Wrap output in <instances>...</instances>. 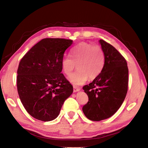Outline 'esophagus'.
I'll use <instances>...</instances> for the list:
<instances>
[{
    "label": "esophagus",
    "mask_w": 148,
    "mask_h": 148,
    "mask_svg": "<svg viewBox=\"0 0 148 148\" xmlns=\"http://www.w3.org/2000/svg\"><path fill=\"white\" fill-rule=\"evenodd\" d=\"M79 90H80V88H78V87H77V86H73V92H78V91H79Z\"/></svg>",
    "instance_id": "34e87169"
}]
</instances>
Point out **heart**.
I'll use <instances>...</instances> for the list:
<instances>
[{"label": "heart", "mask_w": 148, "mask_h": 148, "mask_svg": "<svg viewBox=\"0 0 148 148\" xmlns=\"http://www.w3.org/2000/svg\"><path fill=\"white\" fill-rule=\"evenodd\" d=\"M70 56L62 58V69L70 75L77 64V70L71 74L69 79L74 85L79 86L87 81L88 77L95 79L103 70L105 65V54L99 46L81 42L71 51Z\"/></svg>", "instance_id": "obj_1"}]
</instances>
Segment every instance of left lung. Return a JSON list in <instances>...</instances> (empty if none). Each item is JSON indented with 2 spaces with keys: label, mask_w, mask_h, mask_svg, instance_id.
Masks as SVG:
<instances>
[{
  "label": "left lung",
  "mask_w": 148,
  "mask_h": 148,
  "mask_svg": "<svg viewBox=\"0 0 148 148\" xmlns=\"http://www.w3.org/2000/svg\"><path fill=\"white\" fill-rule=\"evenodd\" d=\"M99 43L105 54L101 73L89 85L83 87L88 102L83 107L86 117L101 121L112 116L122 106L128 91L127 61L114 46L102 39Z\"/></svg>",
  "instance_id": "obj_1"
}]
</instances>
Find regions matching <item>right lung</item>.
Masks as SVG:
<instances>
[{"label":"right lung","instance_id":"add662e5","mask_svg":"<svg viewBox=\"0 0 148 148\" xmlns=\"http://www.w3.org/2000/svg\"><path fill=\"white\" fill-rule=\"evenodd\" d=\"M72 40L44 38L23 57L17 70V90L28 113L48 122L59 115L73 86L63 73L61 61Z\"/></svg>","mask_w":148,"mask_h":148}]
</instances>
